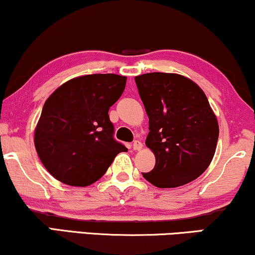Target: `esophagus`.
I'll return each mask as SVG.
<instances>
[{"instance_id":"obj_1","label":"esophagus","mask_w":255,"mask_h":255,"mask_svg":"<svg viewBox=\"0 0 255 255\" xmlns=\"http://www.w3.org/2000/svg\"><path fill=\"white\" fill-rule=\"evenodd\" d=\"M132 148H133L134 151H140L141 148H143V144H141L139 140H135L133 145H132Z\"/></svg>"}]
</instances>
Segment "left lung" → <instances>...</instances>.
I'll list each match as a JSON object with an SVG mask.
<instances>
[{"instance_id": "8db88e82", "label": "left lung", "mask_w": 255, "mask_h": 255, "mask_svg": "<svg viewBox=\"0 0 255 255\" xmlns=\"http://www.w3.org/2000/svg\"><path fill=\"white\" fill-rule=\"evenodd\" d=\"M148 117L146 146L156 165L143 173L159 188L183 186L201 176L216 153L219 124L205 92L179 74L134 77Z\"/></svg>"}]
</instances>
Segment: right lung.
I'll return each mask as SVG.
<instances>
[{
    "label": "right lung",
    "mask_w": 255,
    "mask_h": 255,
    "mask_svg": "<svg viewBox=\"0 0 255 255\" xmlns=\"http://www.w3.org/2000/svg\"><path fill=\"white\" fill-rule=\"evenodd\" d=\"M127 77L79 76L63 83L43 105L34 133L36 151L55 179L70 186L94 184L128 148L112 137L109 109L123 94Z\"/></svg>",
    "instance_id": "obj_1"
}]
</instances>
